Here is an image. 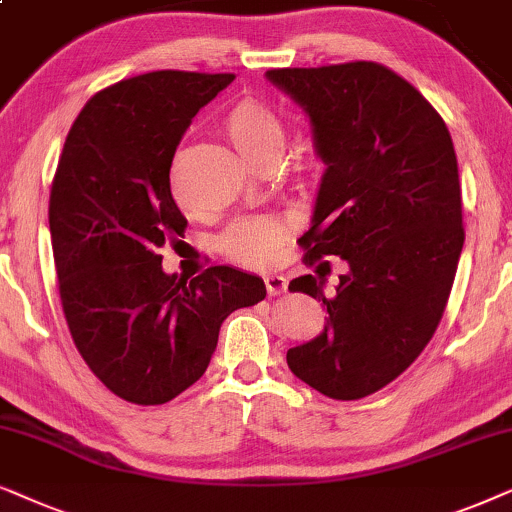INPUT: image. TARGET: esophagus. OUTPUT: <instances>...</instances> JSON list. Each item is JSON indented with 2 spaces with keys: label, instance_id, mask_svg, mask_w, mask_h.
I'll use <instances>...</instances> for the list:
<instances>
[{
  "label": "esophagus",
  "instance_id": "esophagus-1",
  "mask_svg": "<svg viewBox=\"0 0 512 512\" xmlns=\"http://www.w3.org/2000/svg\"><path fill=\"white\" fill-rule=\"evenodd\" d=\"M264 285H267L269 295L276 297V295H283L285 288H288V281H285V276L281 274H267L264 276Z\"/></svg>",
  "mask_w": 512,
  "mask_h": 512
}]
</instances>
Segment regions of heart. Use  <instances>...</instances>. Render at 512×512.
I'll return each instance as SVG.
<instances>
[{
  "mask_svg": "<svg viewBox=\"0 0 512 512\" xmlns=\"http://www.w3.org/2000/svg\"><path fill=\"white\" fill-rule=\"evenodd\" d=\"M222 131L236 147V152L255 168L274 166L283 152L285 131L281 119L276 117L274 109L260 100L243 98L236 105H231L222 119ZM173 194L177 206L187 213H194L192 203L177 192L175 185ZM288 234L290 222L281 215L245 217L224 231L220 248L229 260L243 264V267H267L269 262L276 260Z\"/></svg>",
  "mask_w": 512,
  "mask_h": 512,
  "instance_id": "b5f03b06",
  "label": "heart"
}]
</instances>
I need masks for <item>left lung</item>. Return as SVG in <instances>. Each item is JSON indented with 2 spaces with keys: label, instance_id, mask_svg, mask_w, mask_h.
<instances>
[{
  "label": "left lung",
  "instance_id": "obj_1",
  "mask_svg": "<svg viewBox=\"0 0 512 512\" xmlns=\"http://www.w3.org/2000/svg\"><path fill=\"white\" fill-rule=\"evenodd\" d=\"M267 79L309 114L327 166L304 262L349 264L335 297L311 274L290 283L330 318L288 351V367L327 398H365L419 358L445 313L463 248L452 135L410 81L379 63L285 67Z\"/></svg>",
  "mask_w": 512,
  "mask_h": 512
}]
</instances>
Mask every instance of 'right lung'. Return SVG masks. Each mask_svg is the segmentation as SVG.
I'll return each instance as SVG.
<instances>
[{
    "instance_id": "obj_1",
    "label": "right lung",
    "mask_w": 512,
    "mask_h": 512,
    "mask_svg": "<svg viewBox=\"0 0 512 512\" xmlns=\"http://www.w3.org/2000/svg\"><path fill=\"white\" fill-rule=\"evenodd\" d=\"M234 74L159 70L102 88L60 154L49 227L65 320L81 358L119 398L163 405L206 372L231 311L267 297L262 278L210 267L161 269L185 236L170 163L196 112Z\"/></svg>"
}]
</instances>
